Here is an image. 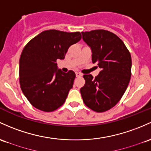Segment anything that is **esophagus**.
<instances>
[{
	"mask_svg": "<svg viewBox=\"0 0 151 151\" xmlns=\"http://www.w3.org/2000/svg\"><path fill=\"white\" fill-rule=\"evenodd\" d=\"M76 76H77V77H82V74H81V73H79V72H76Z\"/></svg>",
	"mask_w": 151,
	"mask_h": 151,
	"instance_id": "1",
	"label": "esophagus"
}]
</instances>
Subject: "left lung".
Listing matches in <instances>:
<instances>
[{
  "label": "left lung",
  "instance_id": "8db88e82",
  "mask_svg": "<svg viewBox=\"0 0 151 151\" xmlns=\"http://www.w3.org/2000/svg\"><path fill=\"white\" fill-rule=\"evenodd\" d=\"M82 39L91 47L92 62L101 71L93 78L84 74L85 84L80 89L86 106L97 112L109 110L125 93L131 77L130 51L121 39L107 30L82 32Z\"/></svg>",
  "mask_w": 151,
  "mask_h": 151
}]
</instances>
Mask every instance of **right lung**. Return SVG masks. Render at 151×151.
<instances>
[{"label":"right lung","mask_w":151,"mask_h":151,"mask_svg":"<svg viewBox=\"0 0 151 151\" xmlns=\"http://www.w3.org/2000/svg\"><path fill=\"white\" fill-rule=\"evenodd\" d=\"M80 32L47 30L24 46L19 61V82L23 93L34 107L52 112L65 102L72 88L75 73L57 69L69 46L80 40Z\"/></svg>","instance_id":"right-lung-1"}]
</instances>
